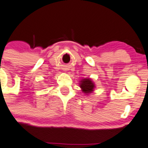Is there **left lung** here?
I'll return each instance as SVG.
<instances>
[{
  "label": "left lung",
  "instance_id": "obj_1",
  "mask_svg": "<svg viewBox=\"0 0 148 148\" xmlns=\"http://www.w3.org/2000/svg\"><path fill=\"white\" fill-rule=\"evenodd\" d=\"M79 86L82 92L86 95H89L92 92L94 91L95 87L94 82H92V81L90 78H86L81 80Z\"/></svg>",
  "mask_w": 148,
  "mask_h": 148
}]
</instances>
